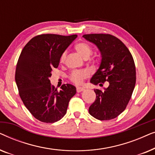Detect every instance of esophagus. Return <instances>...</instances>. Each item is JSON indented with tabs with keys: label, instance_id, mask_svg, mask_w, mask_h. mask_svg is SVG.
<instances>
[{
	"label": "esophagus",
	"instance_id": "1",
	"mask_svg": "<svg viewBox=\"0 0 155 155\" xmlns=\"http://www.w3.org/2000/svg\"><path fill=\"white\" fill-rule=\"evenodd\" d=\"M76 90H77V92L79 93V92H82V91H84V89L82 88V87H78L77 89H76Z\"/></svg>",
	"mask_w": 155,
	"mask_h": 155
}]
</instances>
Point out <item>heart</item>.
<instances>
[{
  "mask_svg": "<svg viewBox=\"0 0 155 155\" xmlns=\"http://www.w3.org/2000/svg\"><path fill=\"white\" fill-rule=\"evenodd\" d=\"M75 50L77 51L78 54L80 56H82L84 59H87L90 58L91 54H92V49L90 45L87 42L82 41L79 42V43L76 44L75 46ZM67 53L66 51H64L61 54L60 61L61 63L64 62L66 58ZM90 72L87 70H81V71H75L71 74L70 75V80H71L73 83L78 85H80L83 83V81L84 79L87 78L90 76Z\"/></svg>",
  "mask_w": 155,
  "mask_h": 155,
  "instance_id": "1",
  "label": "heart"
}]
</instances>
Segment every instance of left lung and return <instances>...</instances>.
<instances>
[{
  "instance_id": "left-lung-1",
  "label": "left lung",
  "mask_w": 155,
  "mask_h": 155,
  "mask_svg": "<svg viewBox=\"0 0 155 155\" xmlns=\"http://www.w3.org/2000/svg\"><path fill=\"white\" fill-rule=\"evenodd\" d=\"M94 44L101 53L99 69L90 80L91 83L109 87L104 90L94 89L96 99L89 108V113L100 120L117 117L126 109L136 82L134 60L126 45L113 35L90 34L82 36Z\"/></svg>"
}]
</instances>
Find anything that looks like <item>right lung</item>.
<instances>
[{
    "instance_id": "1",
    "label": "right lung",
    "mask_w": 155,
    "mask_h": 155,
    "mask_svg": "<svg viewBox=\"0 0 155 155\" xmlns=\"http://www.w3.org/2000/svg\"><path fill=\"white\" fill-rule=\"evenodd\" d=\"M46 34L33 37L23 48L17 63L15 82L23 104L34 117L44 123H54L66 114L75 86L63 84L60 91L49 78L57 68L61 54L77 37Z\"/></svg>"
}]
</instances>
